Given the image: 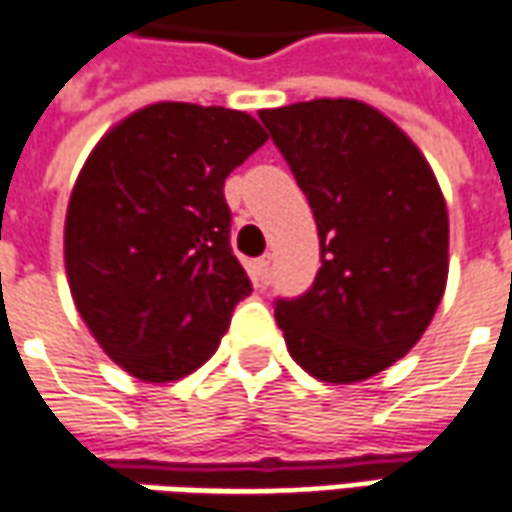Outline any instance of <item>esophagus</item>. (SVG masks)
Returning a JSON list of instances; mask_svg holds the SVG:
<instances>
[{"label": "esophagus", "instance_id": "obj_1", "mask_svg": "<svg viewBox=\"0 0 512 512\" xmlns=\"http://www.w3.org/2000/svg\"><path fill=\"white\" fill-rule=\"evenodd\" d=\"M255 274L260 282L271 280V255H263L260 260H255Z\"/></svg>", "mask_w": 512, "mask_h": 512}]
</instances>
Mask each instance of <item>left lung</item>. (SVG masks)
<instances>
[{"instance_id": "left-lung-1", "label": "left lung", "mask_w": 512, "mask_h": 512, "mask_svg": "<svg viewBox=\"0 0 512 512\" xmlns=\"http://www.w3.org/2000/svg\"><path fill=\"white\" fill-rule=\"evenodd\" d=\"M305 191L321 244L316 282L277 299L291 357L321 382H360L405 357L441 305L449 216L416 144L357 99L260 110Z\"/></svg>"}]
</instances>
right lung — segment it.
<instances>
[{"label":"right lung","instance_id":"add662e5","mask_svg":"<svg viewBox=\"0 0 512 512\" xmlns=\"http://www.w3.org/2000/svg\"><path fill=\"white\" fill-rule=\"evenodd\" d=\"M266 138L241 110L157 102L85 160L66 213L69 288L99 346L132 377L196 371L252 293L232 255L224 180Z\"/></svg>","mask_w":512,"mask_h":512}]
</instances>
